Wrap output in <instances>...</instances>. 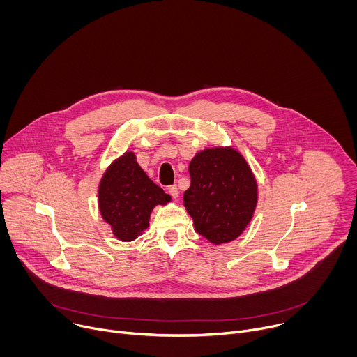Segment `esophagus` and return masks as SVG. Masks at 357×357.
I'll list each match as a JSON object with an SVG mask.
<instances>
[{
	"instance_id": "esophagus-1",
	"label": "esophagus",
	"mask_w": 357,
	"mask_h": 357,
	"mask_svg": "<svg viewBox=\"0 0 357 357\" xmlns=\"http://www.w3.org/2000/svg\"><path fill=\"white\" fill-rule=\"evenodd\" d=\"M168 193H169L174 199H178V196H179L178 186H176V185H171V186H168Z\"/></svg>"
}]
</instances>
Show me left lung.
I'll use <instances>...</instances> for the list:
<instances>
[{
	"mask_svg": "<svg viewBox=\"0 0 357 357\" xmlns=\"http://www.w3.org/2000/svg\"><path fill=\"white\" fill-rule=\"evenodd\" d=\"M190 186L183 205L196 231L213 244L236 240L257 206V181L247 161L231 146L206 148L189 164Z\"/></svg>",
	"mask_w": 357,
	"mask_h": 357,
	"instance_id": "left-lung-1",
	"label": "left lung"
}]
</instances>
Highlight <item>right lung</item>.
<instances>
[{
  "mask_svg": "<svg viewBox=\"0 0 357 357\" xmlns=\"http://www.w3.org/2000/svg\"><path fill=\"white\" fill-rule=\"evenodd\" d=\"M171 196L152 182L131 151L114 160L98 183V211L121 241H132L149 226L157 205H167Z\"/></svg>",
  "mask_w": 357,
  "mask_h": 357,
  "instance_id": "1",
  "label": "right lung"
}]
</instances>
